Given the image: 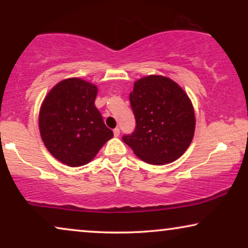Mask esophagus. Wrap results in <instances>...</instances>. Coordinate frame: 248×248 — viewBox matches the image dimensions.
I'll return each instance as SVG.
<instances>
[{
    "instance_id": "obj_1",
    "label": "esophagus",
    "mask_w": 248,
    "mask_h": 248,
    "mask_svg": "<svg viewBox=\"0 0 248 248\" xmlns=\"http://www.w3.org/2000/svg\"><path fill=\"white\" fill-rule=\"evenodd\" d=\"M120 133H121L120 128H118V127L114 128V135H115V137H120Z\"/></svg>"
}]
</instances>
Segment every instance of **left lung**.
<instances>
[{
	"label": "left lung",
	"mask_w": 248,
	"mask_h": 248,
	"mask_svg": "<svg viewBox=\"0 0 248 248\" xmlns=\"http://www.w3.org/2000/svg\"><path fill=\"white\" fill-rule=\"evenodd\" d=\"M130 103L137 126L123 141L151 165L175 161L191 144L195 131L193 105L175 81L149 76L134 82Z\"/></svg>",
	"instance_id": "obj_1"
}]
</instances>
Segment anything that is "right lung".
<instances>
[{
    "instance_id": "1",
    "label": "right lung",
    "mask_w": 248,
    "mask_h": 248,
    "mask_svg": "<svg viewBox=\"0 0 248 248\" xmlns=\"http://www.w3.org/2000/svg\"><path fill=\"white\" fill-rule=\"evenodd\" d=\"M98 89L87 81H61L44 99L39 111L42 140L54 158L70 167L88 164L113 138L94 106Z\"/></svg>"
}]
</instances>
